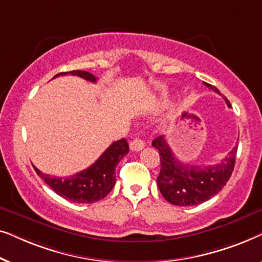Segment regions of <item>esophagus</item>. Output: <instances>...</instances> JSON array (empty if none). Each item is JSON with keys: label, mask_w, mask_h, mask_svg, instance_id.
Instances as JSON below:
<instances>
[{"label": "esophagus", "mask_w": 262, "mask_h": 262, "mask_svg": "<svg viewBox=\"0 0 262 262\" xmlns=\"http://www.w3.org/2000/svg\"><path fill=\"white\" fill-rule=\"evenodd\" d=\"M143 148H144V142H143L142 139L135 138L134 141L130 143V149L132 151H139V150H142Z\"/></svg>", "instance_id": "34e87169"}]
</instances>
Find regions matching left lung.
I'll return each mask as SVG.
<instances>
[{
	"label": "left lung",
	"instance_id": "1",
	"mask_svg": "<svg viewBox=\"0 0 262 262\" xmlns=\"http://www.w3.org/2000/svg\"><path fill=\"white\" fill-rule=\"evenodd\" d=\"M213 92L220 91L205 83ZM227 105L230 102L225 99ZM152 146L159 150L161 169L157 186L164 199L178 206L199 205L217 194L227 185L235 167L237 145L220 163L213 166H188L179 161L168 145L164 136L155 138Z\"/></svg>",
	"mask_w": 262,
	"mask_h": 262
}]
</instances>
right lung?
<instances>
[{
	"instance_id": "obj_1",
	"label": "right lung",
	"mask_w": 262,
	"mask_h": 262,
	"mask_svg": "<svg viewBox=\"0 0 262 262\" xmlns=\"http://www.w3.org/2000/svg\"><path fill=\"white\" fill-rule=\"evenodd\" d=\"M67 74L82 77L91 82H96L98 80L88 71L81 70L60 73L57 74L55 77ZM127 152L128 144L126 139L121 138L119 141L113 142L91 167L67 178L51 177L33 167L39 177L62 198L73 203H95L105 198L112 191L116 184V175H114L116 167Z\"/></svg>"
}]
</instances>
